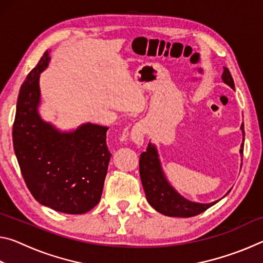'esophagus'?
<instances>
[{
	"label": "esophagus",
	"mask_w": 263,
	"mask_h": 263,
	"mask_svg": "<svg viewBox=\"0 0 263 263\" xmlns=\"http://www.w3.org/2000/svg\"><path fill=\"white\" fill-rule=\"evenodd\" d=\"M145 125L142 123H137L135 126L132 127L130 133V139L135 142L137 146H141L144 144V136H145Z\"/></svg>",
	"instance_id": "1"
}]
</instances>
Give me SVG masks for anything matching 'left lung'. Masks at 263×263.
I'll return each instance as SVG.
<instances>
[{"label": "left lung", "instance_id": "8db88e82", "mask_svg": "<svg viewBox=\"0 0 263 263\" xmlns=\"http://www.w3.org/2000/svg\"><path fill=\"white\" fill-rule=\"evenodd\" d=\"M221 80L222 82L234 89L232 75H231L230 70L226 67H224V72L221 74ZM240 130L242 132V142L241 146H240L239 152L240 157H242L245 140L243 123L240 126ZM139 171L141 183L142 186H144L146 198H147L149 205L155 209L158 212L168 217L188 218L197 216L199 213L208 210L209 208L215 205L216 203L219 202L221 198H224L231 191L230 189L224 197L211 203H198L186 199L168 181L163 172L161 161H160L157 146L151 141L147 148H146V152H142L140 154Z\"/></svg>", "mask_w": 263, "mask_h": 263}]
</instances>
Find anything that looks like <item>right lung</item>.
Returning a JSON list of instances; mask_svg holds the SVG:
<instances>
[{"label": "right lung", "mask_w": 263, "mask_h": 263, "mask_svg": "<svg viewBox=\"0 0 263 263\" xmlns=\"http://www.w3.org/2000/svg\"><path fill=\"white\" fill-rule=\"evenodd\" d=\"M46 51L21 87L12 141L22 175L35 201L52 210L82 215L99 204L111 154L108 127L84 123L61 131L44 121L41 73L50 64Z\"/></svg>", "instance_id": "obj_1"}]
</instances>
